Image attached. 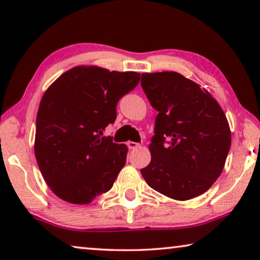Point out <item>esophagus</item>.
<instances>
[{
    "label": "esophagus",
    "mask_w": 260,
    "mask_h": 260,
    "mask_svg": "<svg viewBox=\"0 0 260 260\" xmlns=\"http://www.w3.org/2000/svg\"><path fill=\"white\" fill-rule=\"evenodd\" d=\"M127 147H129V149H136V148L140 147V143H136V142L129 141V142H127Z\"/></svg>",
    "instance_id": "obj_1"
}]
</instances>
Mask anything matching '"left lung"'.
Wrapping results in <instances>:
<instances>
[{"label": "left lung", "instance_id": "8db88e82", "mask_svg": "<svg viewBox=\"0 0 260 260\" xmlns=\"http://www.w3.org/2000/svg\"><path fill=\"white\" fill-rule=\"evenodd\" d=\"M142 88L158 111L141 169L152 189L174 200L204 194L221 174L231 148L226 115L212 94L177 72L143 73Z\"/></svg>", "mask_w": 260, "mask_h": 260}]
</instances>
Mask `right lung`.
<instances>
[{
  "label": "right lung",
  "instance_id": "right-lung-1",
  "mask_svg": "<svg viewBox=\"0 0 260 260\" xmlns=\"http://www.w3.org/2000/svg\"><path fill=\"white\" fill-rule=\"evenodd\" d=\"M140 83V73L77 66L45 92L37 116L34 152L46 183L63 201L90 204L111 189L127 147L104 136L117 103Z\"/></svg>",
  "mask_w": 260,
  "mask_h": 260
}]
</instances>
